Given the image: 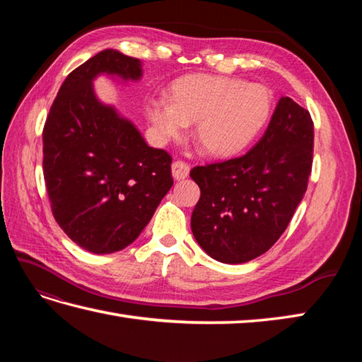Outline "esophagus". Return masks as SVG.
Listing matches in <instances>:
<instances>
[{
  "label": "esophagus",
  "instance_id": "34e87169",
  "mask_svg": "<svg viewBox=\"0 0 362 362\" xmlns=\"http://www.w3.org/2000/svg\"><path fill=\"white\" fill-rule=\"evenodd\" d=\"M171 169H173L174 179H177V180L187 179L188 174H189V165L183 160H174L173 165H171Z\"/></svg>",
  "mask_w": 362,
  "mask_h": 362
}]
</instances>
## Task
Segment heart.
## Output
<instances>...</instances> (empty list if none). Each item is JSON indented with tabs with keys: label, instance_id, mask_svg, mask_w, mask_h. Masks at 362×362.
<instances>
[{
	"label": "heart",
	"instance_id": "obj_1",
	"mask_svg": "<svg viewBox=\"0 0 362 362\" xmlns=\"http://www.w3.org/2000/svg\"><path fill=\"white\" fill-rule=\"evenodd\" d=\"M272 98L259 83L226 76L189 74L177 79L168 99H149L146 115L161 141L179 138L196 122L197 148L230 157L255 140L269 119Z\"/></svg>",
	"mask_w": 362,
	"mask_h": 362
}]
</instances>
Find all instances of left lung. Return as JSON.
Here are the masks:
<instances>
[{
	"label": "left lung",
	"instance_id": "left-lung-1",
	"mask_svg": "<svg viewBox=\"0 0 362 362\" xmlns=\"http://www.w3.org/2000/svg\"><path fill=\"white\" fill-rule=\"evenodd\" d=\"M313 149L310 112L284 96L247 153L191 169L201 188L191 214L199 245L227 264L245 263L271 249L308 188Z\"/></svg>",
	"mask_w": 362,
	"mask_h": 362
}]
</instances>
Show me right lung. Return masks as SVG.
<instances>
[{
	"label": "right lung",
	"instance_id": "right-lung-1",
	"mask_svg": "<svg viewBox=\"0 0 362 362\" xmlns=\"http://www.w3.org/2000/svg\"><path fill=\"white\" fill-rule=\"evenodd\" d=\"M101 73L136 81L141 64L104 49L66 76L45 121L43 177L68 238L91 253H113L136 240L171 189L173 158L98 101L91 81Z\"/></svg>",
	"mask_w": 362,
	"mask_h": 362
}]
</instances>
